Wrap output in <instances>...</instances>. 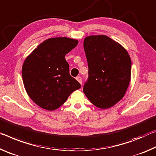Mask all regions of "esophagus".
I'll return each instance as SVG.
<instances>
[{"label":"esophagus","instance_id":"obj_1","mask_svg":"<svg viewBox=\"0 0 156 156\" xmlns=\"http://www.w3.org/2000/svg\"><path fill=\"white\" fill-rule=\"evenodd\" d=\"M76 80H77L79 82H80V83L81 84H81H82V80H81V78L80 77V76H77V77L76 78Z\"/></svg>","mask_w":156,"mask_h":156}]
</instances>
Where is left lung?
<instances>
[{
	"instance_id": "obj_1",
	"label": "left lung",
	"mask_w": 156,
	"mask_h": 156,
	"mask_svg": "<svg viewBox=\"0 0 156 156\" xmlns=\"http://www.w3.org/2000/svg\"><path fill=\"white\" fill-rule=\"evenodd\" d=\"M88 78L83 91L90 102L108 108L123 98L129 86L131 60L125 48L106 35L86 37Z\"/></svg>"
}]
</instances>
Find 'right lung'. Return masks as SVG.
Segmentation results:
<instances>
[{
	"label": "right lung",
	"instance_id": "right-lung-1",
	"mask_svg": "<svg viewBox=\"0 0 156 156\" xmlns=\"http://www.w3.org/2000/svg\"><path fill=\"white\" fill-rule=\"evenodd\" d=\"M77 44V40L70 38H50L25 58L22 67L24 87L41 108L54 111L81 88L80 83L70 76L65 58Z\"/></svg>",
	"mask_w": 156,
	"mask_h": 156
}]
</instances>
